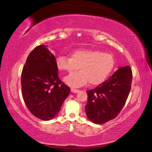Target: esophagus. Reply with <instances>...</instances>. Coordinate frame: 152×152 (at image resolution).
Segmentation results:
<instances>
[{
	"label": "esophagus",
	"mask_w": 152,
	"mask_h": 152,
	"mask_svg": "<svg viewBox=\"0 0 152 152\" xmlns=\"http://www.w3.org/2000/svg\"><path fill=\"white\" fill-rule=\"evenodd\" d=\"M71 92H74V93H77V92H79V90H77V89H74V88H71Z\"/></svg>",
	"instance_id": "34e87169"
}]
</instances>
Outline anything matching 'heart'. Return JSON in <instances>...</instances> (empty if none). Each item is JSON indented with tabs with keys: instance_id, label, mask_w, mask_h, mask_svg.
<instances>
[{
	"instance_id": "obj_1",
	"label": "heart",
	"mask_w": 152,
	"mask_h": 152,
	"mask_svg": "<svg viewBox=\"0 0 152 152\" xmlns=\"http://www.w3.org/2000/svg\"><path fill=\"white\" fill-rule=\"evenodd\" d=\"M59 70L72 73L80 68V71L64 78L67 84L73 87L91 86L102 83L115 66V59L109 53L96 50H78L71 53V58L60 55L56 60Z\"/></svg>"
}]
</instances>
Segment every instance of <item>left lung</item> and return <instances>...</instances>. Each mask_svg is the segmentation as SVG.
I'll list each match as a JSON object with an SVG mask.
<instances>
[{
	"mask_svg": "<svg viewBox=\"0 0 152 152\" xmlns=\"http://www.w3.org/2000/svg\"><path fill=\"white\" fill-rule=\"evenodd\" d=\"M132 78L130 67H122L107 80L87 91L88 102L85 111L88 119L96 124H103L115 119L127 101Z\"/></svg>",
	"mask_w": 152,
	"mask_h": 152,
	"instance_id": "1",
	"label": "left lung"
}]
</instances>
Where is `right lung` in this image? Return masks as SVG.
I'll use <instances>...</instances> for the list:
<instances>
[{
  "mask_svg": "<svg viewBox=\"0 0 152 152\" xmlns=\"http://www.w3.org/2000/svg\"><path fill=\"white\" fill-rule=\"evenodd\" d=\"M25 104L38 119L54 118L70 89L58 76L56 58L45 45L37 46L29 53L21 73Z\"/></svg>",
  "mask_w": 152,
  "mask_h": 152,
  "instance_id": "obj_1",
  "label": "right lung"
}]
</instances>
